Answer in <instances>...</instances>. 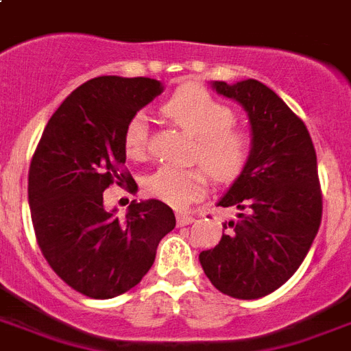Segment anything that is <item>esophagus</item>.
<instances>
[{"mask_svg":"<svg viewBox=\"0 0 351 351\" xmlns=\"http://www.w3.org/2000/svg\"><path fill=\"white\" fill-rule=\"evenodd\" d=\"M195 221L193 215H189V213H176V224L178 226H187V224H191Z\"/></svg>","mask_w":351,"mask_h":351,"instance_id":"esophagus-1","label":"esophagus"}]
</instances>
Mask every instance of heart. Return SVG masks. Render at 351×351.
Listing matches in <instances>:
<instances>
[{
	"instance_id": "obj_1",
	"label": "heart",
	"mask_w": 351,
	"mask_h": 351,
	"mask_svg": "<svg viewBox=\"0 0 351 351\" xmlns=\"http://www.w3.org/2000/svg\"><path fill=\"white\" fill-rule=\"evenodd\" d=\"M171 121L195 136L193 156L202 167H160L143 180V193L173 208H187L208 191V171L217 182H232L243 173L250 158V136L234 125V112L199 86L176 90L164 104ZM149 147L147 117L134 114L123 130V149L128 158L143 160Z\"/></svg>"
}]
</instances>
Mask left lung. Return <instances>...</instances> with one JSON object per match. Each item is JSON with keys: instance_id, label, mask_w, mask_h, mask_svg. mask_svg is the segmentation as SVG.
I'll return each mask as SVG.
<instances>
[{"instance_id": "1", "label": "left lung", "mask_w": 351, "mask_h": 351, "mask_svg": "<svg viewBox=\"0 0 351 351\" xmlns=\"http://www.w3.org/2000/svg\"><path fill=\"white\" fill-rule=\"evenodd\" d=\"M213 90L245 108L252 149L219 200L239 210L219 245L199 256L210 282L232 298L254 300L282 287L309 252L322 221L317 152L309 130L271 88L254 79Z\"/></svg>"}]
</instances>
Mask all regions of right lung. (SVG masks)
Here are the masks:
<instances>
[{
  "label": "right lung",
  "instance_id": "1",
  "mask_svg": "<svg viewBox=\"0 0 351 351\" xmlns=\"http://www.w3.org/2000/svg\"><path fill=\"white\" fill-rule=\"evenodd\" d=\"M164 92L147 77L104 75L69 93L51 116L29 169V206L38 247L69 287L106 300L145 276L158 243L175 228L169 206L156 199L106 211L103 191L136 182L119 171L128 119ZM138 187V186H136Z\"/></svg>",
  "mask_w": 351,
  "mask_h": 351
}]
</instances>
